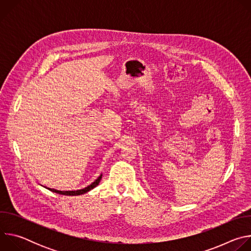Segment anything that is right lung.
Returning a JSON list of instances; mask_svg holds the SVG:
<instances>
[{
	"label": "right lung",
	"instance_id": "1",
	"mask_svg": "<svg viewBox=\"0 0 251 251\" xmlns=\"http://www.w3.org/2000/svg\"><path fill=\"white\" fill-rule=\"evenodd\" d=\"M102 177V174L96 178V180L89 186H87L86 188L84 189H81V190H77V191H57V190H54V189H50L48 188L50 191L53 192V193H56V194H59V195H64V196H79V195H83L89 191H91L92 189H94L96 186H98V184L100 183V180Z\"/></svg>",
	"mask_w": 251,
	"mask_h": 251
}]
</instances>
